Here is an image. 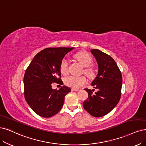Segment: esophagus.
Here are the masks:
<instances>
[{
  "label": "esophagus",
  "mask_w": 146,
  "mask_h": 146,
  "mask_svg": "<svg viewBox=\"0 0 146 146\" xmlns=\"http://www.w3.org/2000/svg\"><path fill=\"white\" fill-rule=\"evenodd\" d=\"M79 89H76V88H72V91H79Z\"/></svg>",
  "instance_id": "1"
}]
</instances>
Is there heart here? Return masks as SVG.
<instances>
[{
    "instance_id": "b5f03b06",
    "label": "heart",
    "mask_w": 146,
    "mask_h": 146,
    "mask_svg": "<svg viewBox=\"0 0 146 146\" xmlns=\"http://www.w3.org/2000/svg\"><path fill=\"white\" fill-rule=\"evenodd\" d=\"M76 58L85 67H88L93 64V58L90 54L85 52H80L76 54ZM61 72L62 74H66L68 72V61L67 59L64 58L61 63L60 66ZM85 73L89 76H92L93 75V71L91 68H87ZM87 82V79L84 76H68L65 78L64 83L68 87L73 88H78Z\"/></svg>"
}]
</instances>
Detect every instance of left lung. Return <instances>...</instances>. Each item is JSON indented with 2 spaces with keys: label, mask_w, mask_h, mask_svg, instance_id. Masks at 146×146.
Instances as JSON below:
<instances>
[{
  "label": "left lung",
  "mask_w": 146,
  "mask_h": 146,
  "mask_svg": "<svg viewBox=\"0 0 146 146\" xmlns=\"http://www.w3.org/2000/svg\"><path fill=\"white\" fill-rule=\"evenodd\" d=\"M98 65V73L91 85L98 90H85L88 97L83 103L84 109L95 117L108 114L120 101L122 75L111 56L98 49L91 50Z\"/></svg>",
  "instance_id": "1"
}]
</instances>
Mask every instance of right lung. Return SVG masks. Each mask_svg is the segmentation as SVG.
<instances>
[{
    "instance_id": "add662e5",
    "label": "right lung",
    "mask_w": 146,
    "mask_h": 146,
    "mask_svg": "<svg viewBox=\"0 0 146 146\" xmlns=\"http://www.w3.org/2000/svg\"><path fill=\"white\" fill-rule=\"evenodd\" d=\"M74 47H50L34 56L27 68L23 79L25 98L29 106L38 115L48 118L60 111L66 95L71 91L64 85L58 90L52 84L62 85L61 63L66 54Z\"/></svg>"
}]
</instances>
